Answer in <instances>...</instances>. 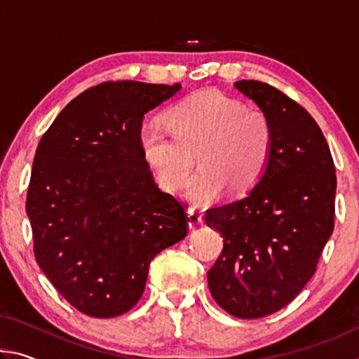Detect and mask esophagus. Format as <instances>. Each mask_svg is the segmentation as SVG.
I'll use <instances>...</instances> for the list:
<instances>
[{
    "mask_svg": "<svg viewBox=\"0 0 359 359\" xmlns=\"http://www.w3.org/2000/svg\"><path fill=\"white\" fill-rule=\"evenodd\" d=\"M201 223H203L201 212L196 210V209L188 210V226H190V229H194L196 226H199Z\"/></svg>",
    "mask_w": 359,
    "mask_h": 359,
    "instance_id": "34e87169",
    "label": "esophagus"
}]
</instances>
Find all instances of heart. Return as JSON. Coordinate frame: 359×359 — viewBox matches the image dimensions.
Listing matches in <instances>:
<instances>
[{
    "instance_id": "obj_1",
    "label": "heart",
    "mask_w": 359,
    "mask_h": 359,
    "mask_svg": "<svg viewBox=\"0 0 359 359\" xmlns=\"http://www.w3.org/2000/svg\"><path fill=\"white\" fill-rule=\"evenodd\" d=\"M165 118L168 128L145 125L139 142L166 190H180L196 157L200 171L185 184L187 198L196 204L214 203L224 190L245 193L264 175L274 131L259 109L203 90L174 102Z\"/></svg>"
}]
</instances>
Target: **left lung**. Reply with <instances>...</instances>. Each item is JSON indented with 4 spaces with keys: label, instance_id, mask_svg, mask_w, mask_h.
Wrapping results in <instances>:
<instances>
[{
    "label": "left lung",
    "instance_id": "left-lung-1",
    "mask_svg": "<svg viewBox=\"0 0 359 359\" xmlns=\"http://www.w3.org/2000/svg\"><path fill=\"white\" fill-rule=\"evenodd\" d=\"M234 87L269 117L274 144L264 175L244 198L205 212L223 238L208 280L223 311L261 318L293 301L317 269L334 229L336 168L302 106L264 82Z\"/></svg>",
    "mask_w": 359,
    "mask_h": 359
}]
</instances>
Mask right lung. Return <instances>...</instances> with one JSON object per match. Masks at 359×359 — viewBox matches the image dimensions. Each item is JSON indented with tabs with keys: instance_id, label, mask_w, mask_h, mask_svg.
Listing matches in <instances>:
<instances>
[{
	"instance_id": "add662e5",
	"label": "right lung",
	"mask_w": 359,
	"mask_h": 359,
	"mask_svg": "<svg viewBox=\"0 0 359 359\" xmlns=\"http://www.w3.org/2000/svg\"><path fill=\"white\" fill-rule=\"evenodd\" d=\"M180 88L96 85L58 114L36 149L27 194L34 257L88 317L135 307L150 261L187 236V205L160 190L139 142L144 115Z\"/></svg>"
}]
</instances>
